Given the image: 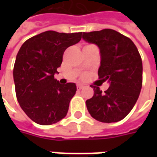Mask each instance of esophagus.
<instances>
[{
    "label": "esophagus",
    "mask_w": 157,
    "mask_h": 157,
    "mask_svg": "<svg viewBox=\"0 0 157 157\" xmlns=\"http://www.w3.org/2000/svg\"><path fill=\"white\" fill-rule=\"evenodd\" d=\"M84 86H85L82 85V84H77V86H76V87H77V89H78V90H81V89L83 88Z\"/></svg>",
    "instance_id": "obj_1"
}]
</instances>
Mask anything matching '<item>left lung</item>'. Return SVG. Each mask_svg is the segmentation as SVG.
I'll list each match as a JSON object with an SVG mask.
<instances>
[{
	"label": "left lung",
	"mask_w": 157,
	"mask_h": 157,
	"mask_svg": "<svg viewBox=\"0 0 157 157\" xmlns=\"http://www.w3.org/2000/svg\"><path fill=\"white\" fill-rule=\"evenodd\" d=\"M82 39L98 45L101 55L98 76L110 84L104 92L92 86L94 94L86 101L89 113L102 123L120 121L134 108L142 87L138 49L131 39L113 29L83 33Z\"/></svg>",
	"instance_id": "1"
}]
</instances>
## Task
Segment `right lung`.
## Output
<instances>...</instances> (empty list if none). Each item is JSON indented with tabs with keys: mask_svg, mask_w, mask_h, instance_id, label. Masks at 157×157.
Here are the masks:
<instances>
[{
	"mask_svg": "<svg viewBox=\"0 0 157 157\" xmlns=\"http://www.w3.org/2000/svg\"><path fill=\"white\" fill-rule=\"evenodd\" d=\"M82 35L46 31L28 39L19 49L13 69L16 95L24 113L39 124H53L67 114L76 86L62 85L55 75L65 49Z\"/></svg>",
	"mask_w": 157,
	"mask_h": 157,
	"instance_id": "obj_1",
	"label": "right lung"
}]
</instances>
